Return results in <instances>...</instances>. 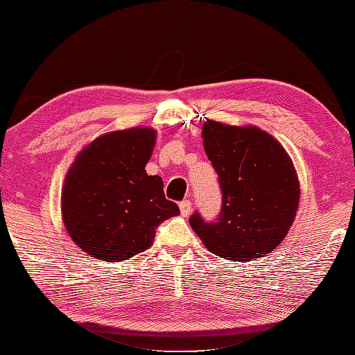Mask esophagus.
<instances>
[{"instance_id":"34e87169","label":"esophagus","mask_w":355,"mask_h":355,"mask_svg":"<svg viewBox=\"0 0 355 355\" xmlns=\"http://www.w3.org/2000/svg\"><path fill=\"white\" fill-rule=\"evenodd\" d=\"M191 208H193V204H191V200H183L180 202V211H182L183 216H188L191 213Z\"/></svg>"}]
</instances>
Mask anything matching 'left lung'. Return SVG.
Listing matches in <instances>:
<instances>
[{
	"mask_svg": "<svg viewBox=\"0 0 355 355\" xmlns=\"http://www.w3.org/2000/svg\"><path fill=\"white\" fill-rule=\"evenodd\" d=\"M204 150L218 173L221 213L207 223L199 213L189 224L213 254L235 262L270 254L284 240L300 200V183L289 155L256 126L207 120Z\"/></svg>",
	"mask_w": 355,
	"mask_h": 355,
	"instance_id": "8db88e82",
	"label": "left lung"
}]
</instances>
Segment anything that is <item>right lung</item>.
I'll list each match as a JSON object with an SVG mask.
<instances>
[{
    "label": "right lung",
    "instance_id": "add662e5",
    "mask_svg": "<svg viewBox=\"0 0 355 355\" xmlns=\"http://www.w3.org/2000/svg\"><path fill=\"white\" fill-rule=\"evenodd\" d=\"M156 131L131 128L88 144L67 171L61 213L72 241L89 257L121 262L148 250L156 227L180 215L167 200L161 177L145 166Z\"/></svg>",
    "mask_w": 355,
    "mask_h": 355
}]
</instances>
